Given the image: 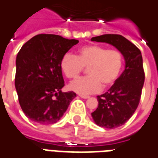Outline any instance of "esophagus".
Masks as SVG:
<instances>
[{"instance_id": "34e87169", "label": "esophagus", "mask_w": 158, "mask_h": 158, "mask_svg": "<svg viewBox=\"0 0 158 158\" xmlns=\"http://www.w3.org/2000/svg\"><path fill=\"white\" fill-rule=\"evenodd\" d=\"M79 97H80V98H85V99H87V98H90V97H89V96H87V95H82V94H79Z\"/></svg>"}]
</instances>
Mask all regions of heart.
<instances>
[{
	"label": "heart",
	"mask_w": 158,
	"mask_h": 158,
	"mask_svg": "<svg viewBox=\"0 0 158 158\" xmlns=\"http://www.w3.org/2000/svg\"><path fill=\"white\" fill-rule=\"evenodd\" d=\"M124 63L119 49L99 44L85 45L77 56L66 54L60 60V69L68 79H76L87 68L89 75L76 79L69 88L80 94L98 92L102 87H110L117 80Z\"/></svg>",
	"instance_id": "b5f03b06"
}]
</instances>
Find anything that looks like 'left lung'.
<instances>
[{
    "label": "left lung",
    "mask_w": 158,
    "mask_h": 158,
    "mask_svg": "<svg viewBox=\"0 0 158 158\" xmlns=\"http://www.w3.org/2000/svg\"><path fill=\"white\" fill-rule=\"evenodd\" d=\"M91 41L113 45L125 59L124 72L107 92L98 96V109L91 113L99 127L116 128L131 118L140 101L144 82L142 55L133 43L121 35L105 34L92 37Z\"/></svg>",
    "instance_id": "8db88e82"
}]
</instances>
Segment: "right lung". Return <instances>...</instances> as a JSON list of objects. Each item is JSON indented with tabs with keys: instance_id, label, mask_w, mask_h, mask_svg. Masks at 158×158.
<instances>
[{
	"instance_id": "1",
	"label": "right lung",
	"mask_w": 158,
	"mask_h": 158,
	"mask_svg": "<svg viewBox=\"0 0 158 158\" xmlns=\"http://www.w3.org/2000/svg\"><path fill=\"white\" fill-rule=\"evenodd\" d=\"M79 43L54 34H38L22 46L16 58L15 88L25 114L34 122L48 125L63 115L73 91L62 92L60 60Z\"/></svg>"
}]
</instances>
